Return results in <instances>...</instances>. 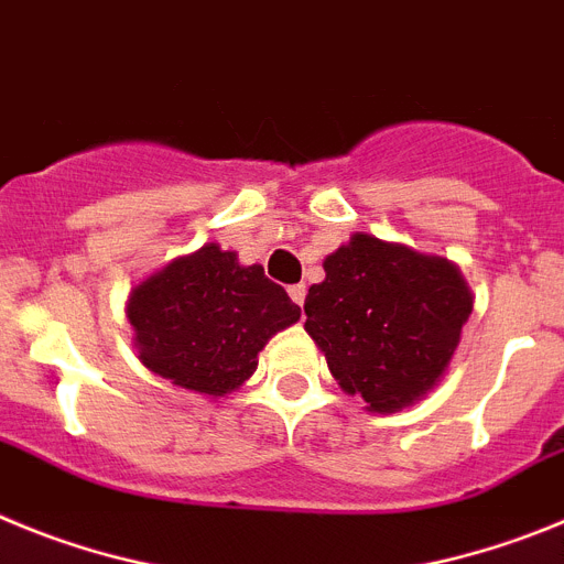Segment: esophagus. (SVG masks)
<instances>
[{
	"label": "esophagus",
	"mask_w": 564,
	"mask_h": 564,
	"mask_svg": "<svg viewBox=\"0 0 564 564\" xmlns=\"http://www.w3.org/2000/svg\"><path fill=\"white\" fill-rule=\"evenodd\" d=\"M288 293H291V299H293V302H296L299 307L305 305V296H307V288L305 285H291V288H288Z\"/></svg>",
	"instance_id": "34e87169"
}]
</instances>
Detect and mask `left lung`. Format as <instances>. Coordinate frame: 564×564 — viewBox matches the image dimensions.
<instances>
[{"label":"left lung","mask_w":564,"mask_h":564,"mask_svg":"<svg viewBox=\"0 0 564 564\" xmlns=\"http://www.w3.org/2000/svg\"><path fill=\"white\" fill-rule=\"evenodd\" d=\"M307 291L305 330L333 378L370 412H398L435 387L455 356L471 293L449 259L352 234Z\"/></svg>","instance_id":"obj_1"}]
</instances>
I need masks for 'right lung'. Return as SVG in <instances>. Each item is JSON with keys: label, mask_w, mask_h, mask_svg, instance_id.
I'll use <instances>...</instances> for the list:
<instances>
[{"label": "right lung", "mask_w": 564, "mask_h": 564, "mask_svg": "<svg viewBox=\"0 0 564 564\" xmlns=\"http://www.w3.org/2000/svg\"><path fill=\"white\" fill-rule=\"evenodd\" d=\"M127 313L149 370L203 395L242 387L268 338L299 322V305L262 265H239L214 242L134 288Z\"/></svg>", "instance_id": "right-lung-1"}]
</instances>
